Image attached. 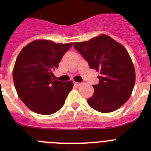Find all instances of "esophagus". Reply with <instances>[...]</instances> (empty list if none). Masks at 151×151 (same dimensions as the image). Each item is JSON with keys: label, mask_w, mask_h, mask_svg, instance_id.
Instances as JSON below:
<instances>
[{"label": "esophagus", "mask_w": 151, "mask_h": 151, "mask_svg": "<svg viewBox=\"0 0 151 151\" xmlns=\"http://www.w3.org/2000/svg\"><path fill=\"white\" fill-rule=\"evenodd\" d=\"M81 82H74V85H76V86H78V85H81Z\"/></svg>", "instance_id": "esophagus-1"}]
</instances>
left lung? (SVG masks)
Returning <instances> with one entry per match:
<instances>
[{
  "instance_id": "1",
  "label": "left lung",
  "mask_w": 151,
  "mask_h": 151,
  "mask_svg": "<svg viewBox=\"0 0 151 151\" xmlns=\"http://www.w3.org/2000/svg\"><path fill=\"white\" fill-rule=\"evenodd\" d=\"M73 45L91 69L101 73L99 83L93 85L94 94L88 99L89 106L101 113L119 109L130 97L135 82L134 68L127 50L106 35Z\"/></svg>"
}]
</instances>
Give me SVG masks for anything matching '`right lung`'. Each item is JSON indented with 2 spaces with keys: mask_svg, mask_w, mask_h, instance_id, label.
I'll use <instances>...</instances> for the list:
<instances>
[{
  "mask_svg": "<svg viewBox=\"0 0 151 151\" xmlns=\"http://www.w3.org/2000/svg\"><path fill=\"white\" fill-rule=\"evenodd\" d=\"M72 45L36 40L23 47L17 57L13 72L14 85L19 98L35 113L50 115L65 104L73 82L54 80L52 72Z\"/></svg>",
  "mask_w": 151,
  "mask_h": 151,
  "instance_id": "obj_1",
  "label": "right lung"
}]
</instances>
